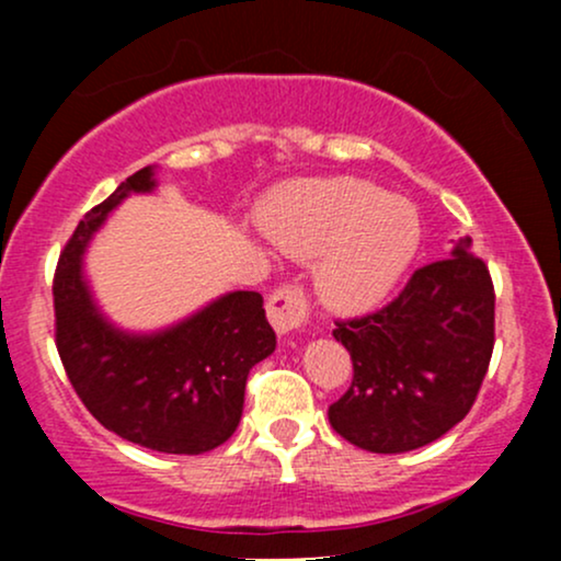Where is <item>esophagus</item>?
<instances>
[{"label": "esophagus", "instance_id": "34e87169", "mask_svg": "<svg viewBox=\"0 0 561 561\" xmlns=\"http://www.w3.org/2000/svg\"><path fill=\"white\" fill-rule=\"evenodd\" d=\"M308 298L298 285H282L268 295L266 317L272 321L276 334L298 332L308 321Z\"/></svg>", "mask_w": 561, "mask_h": 561}]
</instances>
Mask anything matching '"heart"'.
<instances>
[{"label":"heart","mask_w":561,"mask_h":561,"mask_svg":"<svg viewBox=\"0 0 561 561\" xmlns=\"http://www.w3.org/2000/svg\"><path fill=\"white\" fill-rule=\"evenodd\" d=\"M276 248L313 261L319 298L337 311H364L396 287L420 248V214L409 199L364 179H313L261 210Z\"/></svg>","instance_id":"heart-1"}]
</instances>
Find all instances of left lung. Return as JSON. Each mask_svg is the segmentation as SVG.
I'll return each instance as SVG.
<instances>
[{
	"label": "left lung",
	"mask_w": 561,
	"mask_h": 561,
	"mask_svg": "<svg viewBox=\"0 0 561 561\" xmlns=\"http://www.w3.org/2000/svg\"><path fill=\"white\" fill-rule=\"evenodd\" d=\"M353 382L330 424L371 454H403L446 435L472 409L495 343V293L465 237L450 259L416 268L375 313L334 321Z\"/></svg>",
	"instance_id": "1"
}]
</instances>
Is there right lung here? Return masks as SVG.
I'll list each match as a JSON object with an SVG mask.
<instances>
[{"mask_svg":"<svg viewBox=\"0 0 561 561\" xmlns=\"http://www.w3.org/2000/svg\"><path fill=\"white\" fill-rule=\"evenodd\" d=\"M150 190L147 165L79 221L55 268V345L76 396L102 427L160 454L197 456L237 430L244 382L274 353L276 334L263 298L248 289L156 334L121 332L102 317L81 255L121 199Z\"/></svg>","mask_w":561,"mask_h":561,"instance_id":"obj_1","label":"right lung"}]
</instances>
